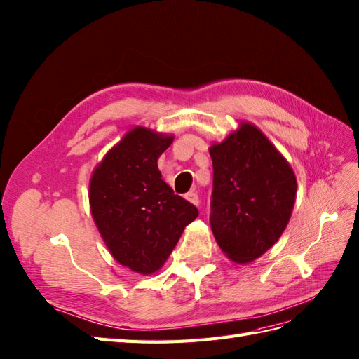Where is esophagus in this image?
Here are the masks:
<instances>
[{
	"label": "esophagus",
	"mask_w": 359,
	"mask_h": 359,
	"mask_svg": "<svg viewBox=\"0 0 359 359\" xmlns=\"http://www.w3.org/2000/svg\"><path fill=\"white\" fill-rule=\"evenodd\" d=\"M185 198L188 200L189 203H193V205H196V206L200 203L198 196H197V193H194V191H189V193H187V194H185Z\"/></svg>",
	"instance_id": "esophagus-1"
}]
</instances>
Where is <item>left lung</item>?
Instances as JSON below:
<instances>
[{
	"mask_svg": "<svg viewBox=\"0 0 359 359\" xmlns=\"http://www.w3.org/2000/svg\"><path fill=\"white\" fill-rule=\"evenodd\" d=\"M210 154L212 234L229 260L251 263L287 226L297 198L295 172L262 130L245 121L212 144Z\"/></svg>",
	"mask_w": 359,
	"mask_h": 359,
	"instance_id": "left-lung-1",
	"label": "left lung"
}]
</instances>
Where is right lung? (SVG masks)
Segmentation results:
<instances>
[{"label":"right lung","instance_id":"1","mask_svg":"<svg viewBox=\"0 0 359 359\" xmlns=\"http://www.w3.org/2000/svg\"><path fill=\"white\" fill-rule=\"evenodd\" d=\"M172 135L135 127L96 165L90 179L91 217L119 264L140 275L159 271L197 208L162 180L157 159Z\"/></svg>","mask_w":359,"mask_h":359}]
</instances>
